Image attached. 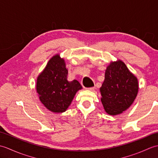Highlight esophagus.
I'll return each mask as SVG.
<instances>
[{"label":"esophagus","mask_w":158,"mask_h":158,"mask_svg":"<svg viewBox=\"0 0 158 158\" xmlns=\"http://www.w3.org/2000/svg\"><path fill=\"white\" fill-rule=\"evenodd\" d=\"M85 89L87 90H90V91H92V90L94 89V87H92V88H87Z\"/></svg>","instance_id":"34e87169"}]
</instances>
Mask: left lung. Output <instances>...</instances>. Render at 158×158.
I'll list each match as a JSON object with an SVG mask.
<instances>
[{"label":"left lung","mask_w":158,"mask_h":158,"mask_svg":"<svg viewBox=\"0 0 158 158\" xmlns=\"http://www.w3.org/2000/svg\"><path fill=\"white\" fill-rule=\"evenodd\" d=\"M138 90V80L125 64L121 60L110 63L100 88L105 111L111 115L122 113L133 103Z\"/></svg>","instance_id":"8db88e82"}]
</instances>
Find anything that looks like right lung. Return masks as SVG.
<instances>
[{
  "label": "right lung",
  "mask_w": 158,
  "mask_h": 158,
  "mask_svg": "<svg viewBox=\"0 0 158 158\" xmlns=\"http://www.w3.org/2000/svg\"><path fill=\"white\" fill-rule=\"evenodd\" d=\"M68 70L59 55L50 59L36 82L39 98L47 109L62 113L68 109L76 92L82 88L77 80H67Z\"/></svg>",
  "instance_id": "obj_1"
}]
</instances>
